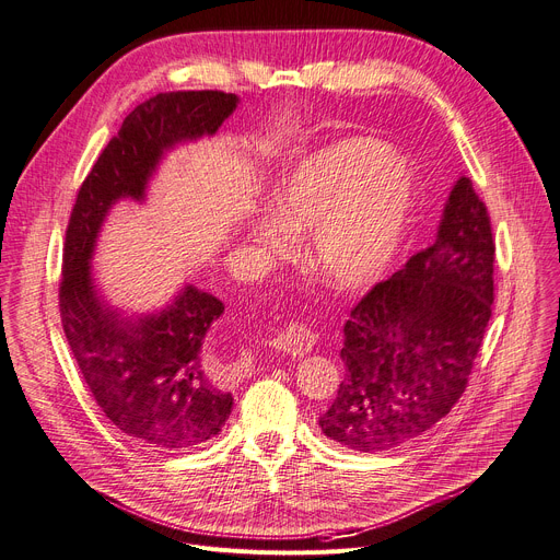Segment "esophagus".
<instances>
[{
	"label": "esophagus",
	"mask_w": 560,
	"mask_h": 560,
	"mask_svg": "<svg viewBox=\"0 0 560 560\" xmlns=\"http://www.w3.org/2000/svg\"><path fill=\"white\" fill-rule=\"evenodd\" d=\"M271 346L276 350H282V352L291 354V357H303L314 346V332L310 330L307 325L289 323L287 327H282V330L271 339Z\"/></svg>",
	"instance_id": "obj_1"
}]
</instances>
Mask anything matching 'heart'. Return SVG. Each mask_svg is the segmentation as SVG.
Returning <instances> with one entry per match:
<instances>
[{"label": "heart", "mask_w": 560, "mask_h": 560, "mask_svg": "<svg viewBox=\"0 0 560 560\" xmlns=\"http://www.w3.org/2000/svg\"><path fill=\"white\" fill-rule=\"evenodd\" d=\"M411 194V172L398 155L369 140H343L282 178L271 199L273 221H257L250 240L278 257L289 244L281 226L305 235V259L318 280L352 291L373 282L396 255Z\"/></svg>", "instance_id": "b5f03b06"}]
</instances>
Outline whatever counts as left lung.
<instances>
[{
  "label": "left lung",
  "mask_w": 560,
  "mask_h": 560,
  "mask_svg": "<svg viewBox=\"0 0 560 560\" xmlns=\"http://www.w3.org/2000/svg\"><path fill=\"white\" fill-rule=\"evenodd\" d=\"M490 217L470 178L452 187L430 248L377 282L343 325L346 366L320 432L377 454L430 430L464 396L492 314Z\"/></svg>",
  "instance_id": "8db88e82"
}]
</instances>
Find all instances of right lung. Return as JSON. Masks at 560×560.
Here are the masks:
<instances>
[{"mask_svg": "<svg viewBox=\"0 0 560 560\" xmlns=\"http://www.w3.org/2000/svg\"><path fill=\"white\" fill-rule=\"evenodd\" d=\"M237 104V94L219 90L147 98L94 162L65 235L58 291L65 337L106 418L149 447L187 452L225 424L233 409V393L223 388L228 371L203 350L223 303L185 284L164 310L126 316L98 295L90 259L108 210L119 199L144 201L164 151L214 136Z\"/></svg>", "mask_w": 560, "mask_h": 560, "instance_id": "obj_1", "label": "right lung"}]
</instances>
